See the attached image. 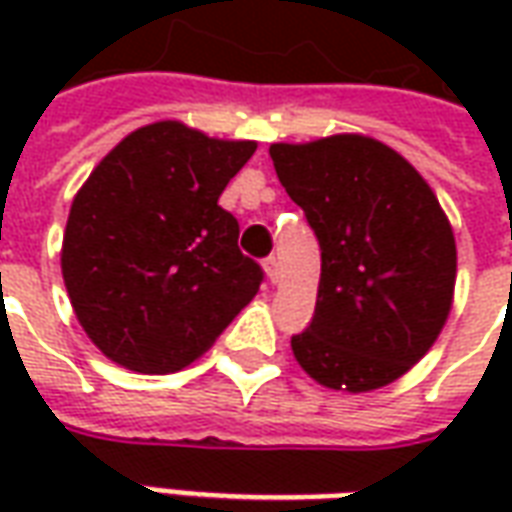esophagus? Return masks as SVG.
<instances>
[{
  "label": "esophagus",
  "mask_w": 512,
  "mask_h": 512,
  "mask_svg": "<svg viewBox=\"0 0 512 512\" xmlns=\"http://www.w3.org/2000/svg\"><path fill=\"white\" fill-rule=\"evenodd\" d=\"M263 268H266V277L277 285L279 282V263H277V257H268L266 263H263Z\"/></svg>",
  "instance_id": "obj_1"
}]
</instances>
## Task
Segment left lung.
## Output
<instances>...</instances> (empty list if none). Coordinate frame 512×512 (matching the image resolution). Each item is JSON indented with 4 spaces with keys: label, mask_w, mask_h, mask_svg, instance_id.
Listing matches in <instances>:
<instances>
[{
    "label": "left lung",
    "mask_w": 512,
    "mask_h": 512,
    "mask_svg": "<svg viewBox=\"0 0 512 512\" xmlns=\"http://www.w3.org/2000/svg\"><path fill=\"white\" fill-rule=\"evenodd\" d=\"M279 183L321 244L301 370L334 392H373L406 376L450 318L455 233L428 180L365 134L268 147Z\"/></svg>",
    "instance_id": "8db88e82"
}]
</instances>
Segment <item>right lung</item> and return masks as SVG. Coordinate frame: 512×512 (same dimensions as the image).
Returning <instances> with one entry per match:
<instances>
[{
    "label": "right lung",
    "instance_id": "add662e5",
    "mask_svg": "<svg viewBox=\"0 0 512 512\" xmlns=\"http://www.w3.org/2000/svg\"><path fill=\"white\" fill-rule=\"evenodd\" d=\"M257 150L180 120L131 131L76 191L60 266L84 334L115 365L167 376L197 362L255 299L224 186Z\"/></svg>",
    "mask_w": 512,
    "mask_h": 512
}]
</instances>
